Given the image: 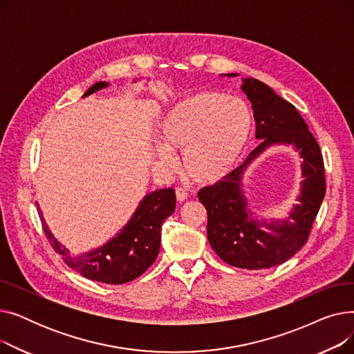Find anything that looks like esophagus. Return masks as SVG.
I'll use <instances>...</instances> for the list:
<instances>
[{"label":"esophagus","instance_id":"34e87169","mask_svg":"<svg viewBox=\"0 0 354 354\" xmlns=\"http://www.w3.org/2000/svg\"><path fill=\"white\" fill-rule=\"evenodd\" d=\"M175 192H176V199H178L179 202H183V201L188 199V192L185 191L183 188H176Z\"/></svg>","mask_w":354,"mask_h":354}]
</instances>
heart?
Here are the masks:
<instances>
[{"label":"heart","mask_w":354,"mask_h":354,"mask_svg":"<svg viewBox=\"0 0 354 354\" xmlns=\"http://www.w3.org/2000/svg\"><path fill=\"white\" fill-rule=\"evenodd\" d=\"M252 113L243 100L219 91H199L182 100L162 123L163 163L183 153V172L198 185L221 180L243 155L252 133Z\"/></svg>","instance_id":"heart-1"}]
</instances>
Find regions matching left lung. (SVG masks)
Masks as SVG:
<instances>
[{
  "label": "left lung",
  "instance_id": "obj_1",
  "mask_svg": "<svg viewBox=\"0 0 354 354\" xmlns=\"http://www.w3.org/2000/svg\"><path fill=\"white\" fill-rule=\"evenodd\" d=\"M243 90L252 103L255 138L263 142L224 180L201 189L198 198L208 214V241L222 261L238 268L263 270L286 263L308 239L326 194L324 162L317 140L290 102L255 79L244 80ZM272 142H288L299 149L305 180L301 203L290 218L266 225L249 216L240 178L249 162Z\"/></svg>",
  "mask_w": 354,
  "mask_h": 354
}]
</instances>
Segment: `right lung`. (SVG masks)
I'll return each instance as SVG.
<instances>
[{
    "label": "right lung",
    "mask_w": 354,
    "mask_h": 354,
    "mask_svg": "<svg viewBox=\"0 0 354 354\" xmlns=\"http://www.w3.org/2000/svg\"><path fill=\"white\" fill-rule=\"evenodd\" d=\"M109 86L106 82L93 84L84 96ZM176 196L172 188L155 191L145 196L127 225L106 245L79 258H73L50 232L40 212L43 231L53 250L60 254L64 263L80 275L106 284H124L140 277L151 267L159 254L160 230L166 218L175 211Z\"/></svg>",
    "instance_id": "1"
}]
</instances>
